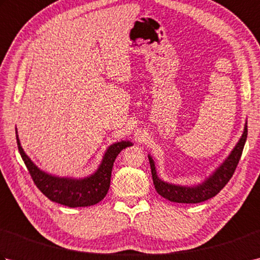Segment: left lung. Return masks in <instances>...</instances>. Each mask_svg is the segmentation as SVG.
<instances>
[{
	"label": "left lung",
	"instance_id": "8db88e82",
	"mask_svg": "<svg viewBox=\"0 0 260 260\" xmlns=\"http://www.w3.org/2000/svg\"><path fill=\"white\" fill-rule=\"evenodd\" d=\"M247 134L248 129L246 123L244 133H242L239 142L234 147V150L229 154V156L224 159L223 163L208 179H206V181L193 186L168 183V182L159 179L156 173L155 164H154L153 158L151 155H148L153 183L155 185L156 192L161 197L168 199L169 201L178 203H199L217 196L223 189V186L228 183L231 176L235 173V170L241 157L242 150H244Z\"/></svg>",
	"mask_w": 260,
	"mask_h": 260
}]
</instances>
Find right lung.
Instances as JSON below:
<instances>
[{
  "mask_svg": "<svg viewBox=\"0 0 260 260\" xmlns=\"http://www.w3.org/2000/svg\"><path fill=\"white\" fill-rule=\"evenodd\" d=\"M15 133L21 157L38 189L51 201L70 208L89 207L102 201L109 189L110 176L116 157L121 150L133 145L129 141L114 143L105 152L103 161L96 172L84 179L59 178L43 172L31 161L21 146L18 132L15 131Z\"/></svg>",
  "mask_w": 260,
  "mask_h": 260,
  "instance_id": "right-lung-1",
  "label": "right lung"
}]
</instances>
